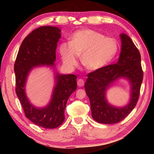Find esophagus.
Masks as SVG:
<instances>
[{
    "label": "esophagus",
    "mask_w": 154,
    "mask_h": 154,
    "mask_svg": "<svg viewBox=\"0 0 154 154\" xmlns=\"http://www.w3.org/2000/svg\"><path fill=\"white\" fill-rule=\"evenodd\" d=\"M83 85H84V81L82 79H78L77 81V85L79 87H82L83 86Z\"/></svg>",
    "instance_id": "34e87169"
}]
</instances>
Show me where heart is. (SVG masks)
<instances>
[{"mask_svg":"<svg viewBox=\"0 0 154 154\" xmlns=\"http://www.w3.org/2000/svg\"><path fill=\"white\" fill-rule=\"evenodd\" d=\"M118 50L116 41L105 37L92 30H82L74 33L70 42L62 43L59 53L65 67L72 69L80 56L82 64L89 71H98L110 63Z\"/></svg>","mask_w":154,"mask_h":154,"instance_id":"obj_1","label":"heart"}]
</instances>
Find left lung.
Instances as JSON below:
<instances>
[{"label":"left lung","mask_w":154,"mask_h":154,"mask_svg":"<svg viewBox=\"0 0 154 154\" xmlns=\"http://www.w3.org/2000/svg\"><path fill=\"white\" fill-rule=\"evenodd\" d=\"M119 37L122 45L118 62L90 72L85 83L92 118L98 123H118L133 110L139 99L143 77L140 53L127 35L122 33ZM121 79L129 83L130 97L124 106L118 107L108 102L106 92Z\"/></svg>","instance_id":"8db88e82"}]
</instances>
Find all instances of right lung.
<instances>
[{
    "label": "right lung",
    "instance_id": "add662e5",
    "mask_svg": "<svg viewBox=\"0 0 154 154\" xmlns=\"http://www.w3.org/2000/svg\"><path fill=\"white\" fill-rule=\"evenodd\" d=\"M61 30L44 26L32 31L21 44L14 65L16 94L26 118L45 128H56L63 123L64 110L69 96L77 89V76L56 71V51ZM48 67L54 73V86L48 105L38 108L30 102L25 93L29 72L35 67Z\"/></svg>",
    "mask_w": 154,
    "mask_h": 154
}]
</instances>
